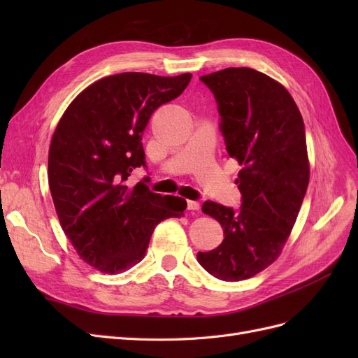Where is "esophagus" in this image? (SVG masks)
<instances>
[{
  "label": "esophagus",
  "instance_id": "esophagus-1",
  "mask_svg": "<svg viewBox=\"0 0 358 358\" xmlns=\"http://www.w3.org/2000/svg\"><path fill=\"white\" fill-rule=\"evenodd\" d=\"M187 206H188V210H199L200 209V203L197 200H188Z\"/></svg>",
  "mask_w": 358,
  "mask_h": 358
}]
</instances>
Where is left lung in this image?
Listing matches in <instances>:
<instances>
[{
	"label": "left lung",
	"instance_id": "obj_1",
	"mask_svg": "<svg viewBox=\"0 0 358 358\" xmlns=\"http://www.w3.org/2000/svg\"><path fill=\"white\" fill-rule=\"evenodd\" d=\"M200 80L212 91L227 152L239 161V209L204 201L222 243L197 262L227 282L252 278L279 257L305 199L309 161L305 124L289 92L268 76L230 67Z\"/></svg>",
	"mask_w": 358,
	"mask_h": 358
}]
</instances>
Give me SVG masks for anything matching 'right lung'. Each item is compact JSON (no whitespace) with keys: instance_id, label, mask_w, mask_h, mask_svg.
Wrapping results in <instances>:
<instances>
[{"instance_id":"obj_1","label":"right lung","mask_w":358,"mask_h":358,"mask_svg":"<svg viewBox=\"0 0 358 358\" xmlns=\"http://www.w3.org/2000/svg\"><path fill=\"white\" fill-rule=\"evenodd\" d=\"M191 74L175 78L121 73L92 83L69 106L49 149V188L64 233L83 262L103 273L133 267L155 227L179 218L182 197L149 189L142 136L150 116L185 91Z\"/></svg>"}]
</instances>
